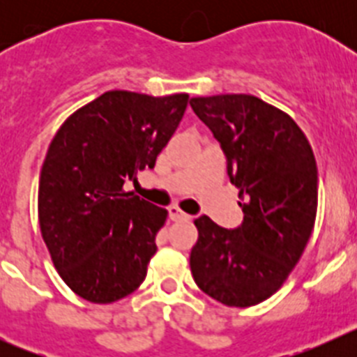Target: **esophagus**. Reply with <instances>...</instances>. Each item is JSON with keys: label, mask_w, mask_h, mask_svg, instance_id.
<instances>
[{"label": "esophagus", "mask_w": 357, "mask_h": 357, "mask_svg": "<svg viewBox=\"0 0 357 357\" xmlns=\"http://www.w3.org/2000/svg\"><path fill=\"white\" fill-rule=\"evenodd\" d=\"M168 213H169V220H172V222H182V220H189V218H191L189 214L182 213L178 207H169Z\"/></svg>", "instance_id": "34e87169"}]
</instances>
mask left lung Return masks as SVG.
I'll use <instances>...</instances> for the list:
<instances>
[{
	"label": "left lung",
	"mask_w": 357,
	"mask_h": 357,
	"mask_svg": "<svg viewBox=\"0 0 357 357\" xmlns=\"http://www.w3.org/2000/svg\"><path fill=\"white\" fill-rule=\"evenodd\" d=\"M191 107L222 144L245 214L234 230L209 216L195 220L191 273L214 301L229 307L257 305L284 284L313 232V148L291 116L252 94L193 98Z\"/></svg>",
	"instance_id": "left-lung-1"
}]
</instances>
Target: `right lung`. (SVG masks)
<instances>
[{
    "label": "right lung",
    "mask_w": 357,
    "mask_h": 357,
    "mask_svg": "<svg viewBox=\"0 0 357 357\" xmlns=\"http://www.w3.org/2000/svg\"><path fill=\"white\" fill-rule=\"evenodd\" d=\"M189 94L107 91L56 130L40 169L39 225L53 266L93 304L139 288L168 211L123 184L153 168L175 134Z\"/></svg>",
    "instance_id": "right-lung-1"
}]
</instances>
